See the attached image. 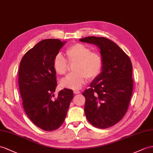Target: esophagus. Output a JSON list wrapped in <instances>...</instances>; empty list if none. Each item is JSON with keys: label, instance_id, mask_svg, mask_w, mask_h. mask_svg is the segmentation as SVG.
<instances>
[{"label": "esophagus", "instance_id": "obj_1", "mask_svg": "<svg viewBox=\"0 0 153 153\" xmlns=\"http://www.w3.org/2000/svg\"><path fill=\"white\" fill-rule=\"evenodd\" d=\"M73 92H74V94H80V91H79V90H74Z\"/></svg>", "mask_w": 153, "mask_h": 153}]
</instances>
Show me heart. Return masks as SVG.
<instances>
[{"mask_svg":"<svg viewBox=\"0 0 153 153\" xmlns=\"http://www.w3.org/2000/svg\"><path fill=\"white\" fill-rule=\"evenodd\" d=\"M66 56L70 65L73 66L74 73L67 76L61 81L63 88L79 89L87 80L95 79L102 68V58L100 55L92 53L90 48L81 43H76L66 51ZM69 65L61 54L56 55L53 60V68L59 75L65 74Z\"/></svg>","mask_w":153,"mask_h":153,"instance_id":"heart-1","label":"heart"}]
</instances>
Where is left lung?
Listing matches in <instances>:
<instances>
[{"instance_id": "8db88e82", "label": "left lung", "mask_w": 153, "mask_h": 153, "mask_svg": "<svg viewBox=\"0 0 153 153\" xmlns=\"http://www.w3.org/2000/svg\"><path fill=\"white\" fill-rule=\"evenodd\" d=\"M79 41L99 48L103 62L99 75L82 93L85 117L97 128H109L128 109L133 90L131 61L116 43L106 38L89 36Z\"/></svg>"}]
</instances>
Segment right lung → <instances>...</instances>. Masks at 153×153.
I'll return each mask as SVG.
<instances>
[{
  "label": "right lung",
  "mask_w": 153,
  "mask_h": 153,
  "mask_svg": "<svg viewBox=\"0 0 153 153\" xmlns=\"http://www.w3.org/2000/svg\"><path fill=\"white\" fill-rule=\"evenodd\" d=\"M66 43L56 39L41 41L20 62L19 87L25 111L33 124L45 131L63 124L73 97L71 89H64L56 99H52L57 86L53 60Z\"/></svg>",
  "instance_id": "obj_1"
}]
</instances>
